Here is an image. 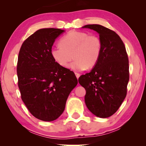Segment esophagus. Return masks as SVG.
<instances>
[{"label": "esophagus", "instance_id": "34e87169", "mask_svg": "<svg viewBox=\"0 0 146 146\" xmlns=\"http://www.w3.org/2000/svg\"><path fill=\"white\" fill-rule=\"evenodd\" d=\"M75 75H76V78H79V76H80V73H75Z\"/></svg>", "mask_w": 146, "mask_h": 146}]
</instances>
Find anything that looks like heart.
Segmentation results:
<instances>
[{
	"mask_svg": "<svg viewBox=\"0 0 146 146\" xmlns=\"http://www.w3.org/2000/svg\"><path fill=\"white\" fill-rule=\"evenodd\" d=\"M60 45L51 49V55L56 63L65 68L75 58L70 66L73 70L92 68L99 60L102 50L100 38L84 31H71L60 38Z\"/></svg>",
	"mask_w": 146,
	"mask_h": 146,
	"instance_id": "obj_1",
	"label": "heart"
}]
</instances>
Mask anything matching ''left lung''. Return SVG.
Returning <instances> with one entry per match:
<instances>
[{"mask_svg":"<svg viewBox=\"0 0 146 146\" xmlns=\"http://www.w3.org/2000/svg\"><path fill=\"white\" fill-rule=\"evenodd\" d=\"M99 34L102 50L91 72L81 75L78 82L85 88V103L93 114L100 118L113 115L127 95L129 79V60L124 44L114 31L98 24H88Z\"/></svg>","mask_w":146,"mask_h":146,"instance_id":"1","label":"left lung"}]
</instances>
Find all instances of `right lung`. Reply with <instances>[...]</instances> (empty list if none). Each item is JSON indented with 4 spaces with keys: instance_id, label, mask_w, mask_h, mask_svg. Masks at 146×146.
<instances>
[{
    "instance_id": "1",
    "label": "right lung",
    "mask_w": 146,
    "mask_h": 146,
    "mask_svg": "<svg viewBox=\"0 0 146 146\" xmlns=\"http://www.w3.org/2000/svg\"><path fill=\"white\" fill-rule=\"evenodd\" d=\"M64 31L38 29L24 40L19 51L17 72L21 98L31 115L42 121L60 117L78 83L73 71L58 65L51 55L54 42Z\"/></svg>"
}]
</instances>
